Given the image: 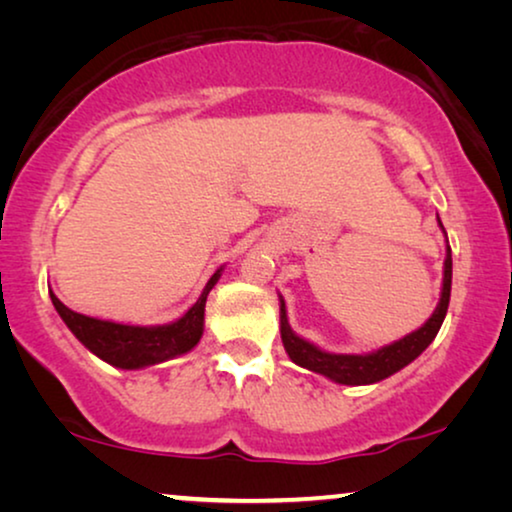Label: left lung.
I'll list each match as a JSON object with an SVG mask.
<instances>
[{"label":"left lung","mask_w":512,"mask_h":512,"mask_svg":"<svg viewBox=\"0 0 512 512\" xmlns=\"http://www.w3.org/2000/svg\"><path fill=\"white\" fill-rule=\"evenodd\" d=\"M443 228V223H440ZM450 289H452V249L447 244V258H445V277H443V296H440V303L436 312L431 314V319L419 328V331L405 335L403 340L394 342V345L377 349L373 354L359 356V354H328L321 352L310 342L298 338L296 333L289 328V321H286V307L282 300V342L284 349L298 366L307 370H314V373L331 377L333 382L338 384H349V387H356V384H373L380 382L384 377L394 375L396 370L408 366L410 361H415L419 354L424 352L426 347L431 345V340L436 338L440 326H443V319L447 314V305H450Z\"/></svg>","instance_id":"8db88e82"}]
</instances>
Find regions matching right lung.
<instances>
[{"instance_id": "add662e5", "label": "right lung", "mask_w": 512, "mask_h": 512, "mask_svg": "<svg viewBox=\"0 0 512 512\" xmlns=\"http://www.w3.org/2000/svg\"><path fill=\"white\" fill-rule=\"evenodd\" d=\"M221 270H216L212 279H209L205 291L198 298L191 310L184 317L167 326H125L114 324V321H102L86 317V314L72 312L67 305H62L55 293H51V300L55 310L62 317V321L69 326L76 338L86 345L95 356L102 361L111 363L116 368L135 370L144 366H153V363L167 361L172 356L186 354L193 349L202 338V324H205V303L212 286L219 282Z\"/></svg>"}]
</instances>
